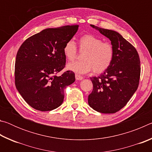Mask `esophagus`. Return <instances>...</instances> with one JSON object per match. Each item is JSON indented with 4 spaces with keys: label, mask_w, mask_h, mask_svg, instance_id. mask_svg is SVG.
I'll return each mask as SVG.
<instances>
[{
    "label": "esophagus",
    "mask_w": 152,
    "mask_h": 152,
    "mask_svg": "<svg viewBox=\"0 0 152 152\" xmlns=\"http://www.w3.org/2000/svg\"><path fill=\"white\" fill-rule=\"evenodd\" d=\"M75 77H76V79L77 80H81L83 79V77L80 75H79V74H76Z\"/></svg>",
    "instance_id": "1"
}]
</instances>
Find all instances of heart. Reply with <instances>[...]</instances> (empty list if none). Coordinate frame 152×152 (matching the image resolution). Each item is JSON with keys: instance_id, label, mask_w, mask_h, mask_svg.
<instances>
[{"instance_id": "1", "label": "heart", "mask_w": 152, "mask_h": 152, "mask_svg": "<svg viewBox=\"0 0 152 152\" xmlns=\"http://www.w3.org/2000/svg\"><path fill=\"white\" fill-rule=\"evenodd\" d=\"M79 50L84 52L82 61H74L68 64V70L78 74H86L93 69L99 74L107 70L111 64L115 56L112 43L102 42L101 38L92 34L81 36L78 40ZM77 47L74 40L67 42L63 48V53L68 61H73L77 56Z\"/></svg>"}]
</instances>
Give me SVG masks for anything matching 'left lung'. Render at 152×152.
Returning <instances> with one entry per match:
<instances>
[{
	"mask_svg": "<svg viewBox=\"0 0 152 152\" xmlns=\"http://www.w3.org/2000/svg\"><path fill=\"white\" fill-rule=\"evenodd\" d=\"M91 26L110 40L115 56L107 70L99 76L91 78L93 90L88 95V104L99 113H115L127 104L138 88L140 56L134 46L119 33Z\"/></svg>",
	"mask_w": 152,
	"mask_h": 152,
	"instance_id": "obj_1",
	"label": "left lung"
}]
</instances>
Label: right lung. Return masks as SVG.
I'll use <instances>...</instances> for the list:
<instances>
[{
	"label": "right lung",
	"instance_id": "1",
	"mask_svg": "<svg viewBox=\"0 0 152 152\" xmlns=\"http://www.w3.org/2000/svg\"><path fill=\"white\" fill-rule=\"evenodd\" d=\"M78 29V25L48 28L27 38L19 48L15 60V86L33 109L49 111L60 107L64 89L75 81L72 71L56 74L66 66L64 46Z\"/></svg>",
	"mask_w": 152,
	"mask_h": 152
}]
</instances>
